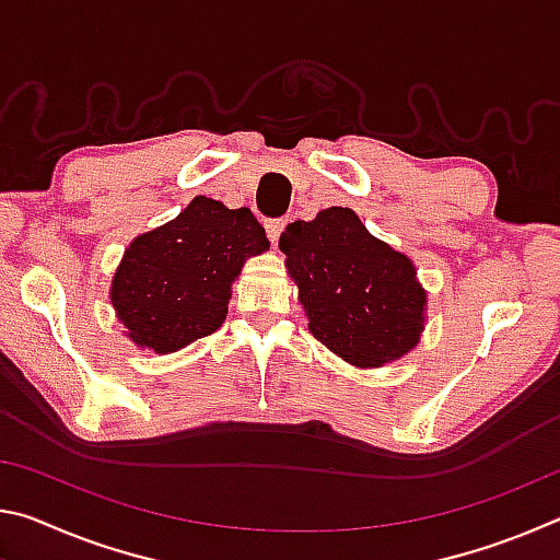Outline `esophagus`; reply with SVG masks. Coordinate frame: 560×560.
Wrapping results in <instances>:
<instances>
[{
	"label": "esophagus",
	"instance_id": "34e87169",
	"mask_svg": "<svg viewBox=\"0 0 560 560\" xmlns=\"http://www.w3.org/2000/svg\"><path fill=\"white\" fill-rule=\"evenodd\" d=\"M283 220H267V224H264V230H267V236L271 240V244H277L279 242V236H281V232H283Z\"/></svg>",
	"mask_w": 560,
	"mask_h": 560
}]
</instances>
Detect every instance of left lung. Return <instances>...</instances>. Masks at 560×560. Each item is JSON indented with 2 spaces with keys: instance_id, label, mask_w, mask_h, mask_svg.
Returning <instances> with one entry per match:
<instances>
[{
  "instance_id": "8db88e82",
  "label": "left lung",
  "mask_w": 560,
  "mask_h": 560,
  "mask_svg": "<svg viewBox=\"0 0 560 560\" xmlns=\"http://www.w3.org/2000/svg\"><path fill=\"white\" fill-rule=\"evenodd\" d=\"M279 249L308 330L355 368H381L420 343L428 293L410 257L365 230L348 207L293 222Z\"/></svg>"
}]
</instances>
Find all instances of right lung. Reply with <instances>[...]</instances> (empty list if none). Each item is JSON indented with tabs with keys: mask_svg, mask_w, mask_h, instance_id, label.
<instances>
[{
	"mask_svg": "<svg viewBox=\"0 0 560 560\" xmlns=\"http://www.w3.org/2000/svg\"><path fill=\"white\" fill-rule=\"evenodd\" d=\"M269 249L252 210L195 197L173 222L136 236L110 283V303L138 348L175 353L226 318L244 261Z\"/></svg>",
	"mask_w": 560,
	"mask_h": 560,
	"instance_id": "add662e5",
	"label": "right lung"
}]
</instances>
